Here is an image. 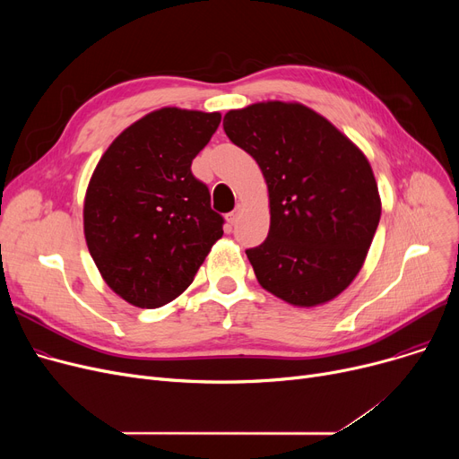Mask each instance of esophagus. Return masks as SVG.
Segmentation results:
<instances>
[{
	"mask_svg": "<svg viewBox=\"0 0 459 459\" xmlns=\"http://www.w3.org/2000/svg\"><path fill=\"white\" fill-rule=\"evenodd\" d=\"M239 212H242V208L236 206V210H234V212L227 213V221H229L230 225H236V223H238V220H239Z\"/></svg>",
	"mask_w": 459,
	"mask_h": 459,
	"instance_id": "1",
	"label": "esophagus"
}]
</instances>
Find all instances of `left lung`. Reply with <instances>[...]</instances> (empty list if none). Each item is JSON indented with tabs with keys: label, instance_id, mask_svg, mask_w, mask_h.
Masks as SVG:
<instances>
[{
	"label": "left lung",
	"instance_id": "left-lung-1",
	"mask_svg": "<svg viewBox=\"0 0 459 459\" xmlns=\"http://www.w3.org/2000/svg\"><path fill=\"white\" fill-rule=\"evenodd\" d=\"M223 128L255 158L268 186V238L246 251L260 286L294 307L342 294L363 268L381 217L363 151L299 102L230 109Z\"/></svg>",
	"mask_w": 459,
	"mask_h": 459
}]
</instances>
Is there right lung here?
<instances>
[{
  "mask_svg": "<svg viewBox=\"0 0 459 459\" xmlns=\"http://www.w3.org/2000/svg\"><path fill=\"white\" fill-rule=\"evenodd\" d=\"M220 123L217 111H151L120 132L94 167L83 201L85 242L106 284L134 307L177 299L223 236V217L191 173Z\"/></svg>",
  "mask_w": 459,
  "mask_h": 459,
  "instance_id": "1",
  "label": "right lung"
}]
</instances>
